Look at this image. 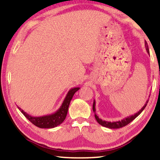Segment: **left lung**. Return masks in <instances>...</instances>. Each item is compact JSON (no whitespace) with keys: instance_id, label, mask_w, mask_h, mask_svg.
Here are the masks:
<instances>
[{"instance_id":"1","label":"left lung","mask_w":160,"mask_h":160,"mask_svg":"<svg viewBox=\"0 0 160 160\" xmlns=\"http://www.w3.org/2000/svg\"><path fill=\"white\" fill-rule=\"evenodd\" d=\"M145 48H146V51H147V52L148 54H150V51H149V48H148V43L146 42V41H145ZM150 97V96H149ZM148 103V99L146 101V103L145 104L144 106H143L141 109H140L138 112L137 113H134V114H132L131 116H127V117L123 118L122 120L121 121H113V122H111V121H104V120H102V119L99 118V116L97 115L96 113V109H95V105H96V102H95V100L94 99V102H93V111L94 112V117H95L96 120L97 122H98L100 125L102 126H104L106 127V128H112V129H116V128H122V127L125 126L126 125H128L129 123H131L132 121H133L134 119L137 117V116H138L141 112H142L143 110H144L145 108L147 106Z\"/></svg>"}]
</instances>
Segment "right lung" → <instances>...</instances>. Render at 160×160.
Instances as JSON below:
<instances>
[{
  "label": "right lung",
  "instance_id": "add662e5",
  "mask_svg": "<svg viewBox=\"0 0 160 160\" xmlns=\"http://www.w3.org/2000/svg\"><path fill=\"white\" fill-rule=\"evenodd\" d=\"M80 88H71L68 92L66 97H65L63 102L59 107V109L53 113L51 114L42 116H32L28 114V113L21 109L20 107H18L19 110L30 121L37 127L41 128H52L60 125L61 123L63 122V121L66 119L68 107L70 105V101L73 97L74 94L78 90H80Z\"/></svg>",
  "mask_w": 160,
  "mask_h": 160
}]
</instances>
